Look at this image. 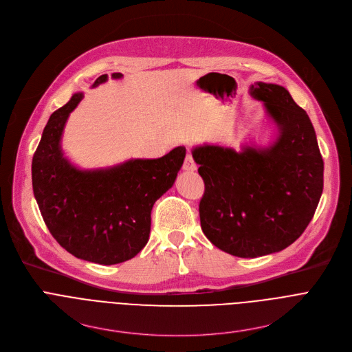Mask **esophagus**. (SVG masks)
<instances>
[{
  "label": "esophagus",
  "mask_w": 352,
  "mask_h": 352,
  "mask_svg": "<svg viewBox=\"0 0 352 352\" xmlns=\"http://www.w3.org/2000/svg\"><path fill=\"white\" fill-rule=\"evenodd\" d=\"M182 168H184L185 171H195V170L197 168V166H196V163H195V160H193V157H192L190 153L186 155V157H185V160H184Z\"/></svg>",
  "instance_id": "1"
}]
</instances>
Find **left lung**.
<instances>
[{"label": "left lung", "mask_w": 352, "mask_h": 352, "mask_svg": "<svg viewBox=\"0 0 352 352\" xmlns=\"http://www.w3.org/2000/svg\"><path fill=\"white\" fill-rule=\"evenodd\" d=\"M278 129L267 147L205 144L192 150L205 181L199 204L202 231L238 258L270 255L289 246L311 223L323 192V159L314 125L280 85L249 87Z\"/></svg>", "instance_id": "8db88e82"}]
</instances>
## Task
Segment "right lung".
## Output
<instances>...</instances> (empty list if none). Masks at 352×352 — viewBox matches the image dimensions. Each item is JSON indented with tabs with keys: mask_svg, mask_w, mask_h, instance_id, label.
Returning a JSON list of instances; mask_svg holds the SVG:
<instances>
[{
	"mask_svg": "<svg viewBox=\"0 0 352 352\" xmlns=\"http://www.w3.org/2000/svg\"><path fill=\"white\" fill-rule=\"evenodd\" d=\"M114 79L122 74H113ZM107 80L96 79L93 87ZM83 98L75 93L44 126L33 155L32 184L43 220L56 241L78 259L117 265L136 256L148 241L150 213L182 167L186 148L160 159L79 170L64 157L61 136L69 114Z\"/></svg>",
	"mask_w": 352,
	"mask_h": 352,
	"instance_id": "obj_1",
	"label": "right lung"
}]
</instances>
